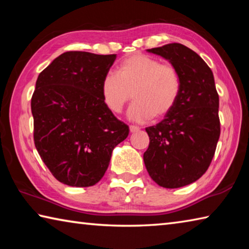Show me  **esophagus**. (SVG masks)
<instances>
[{
    "instance_id": "1",
    "label": "esophagus",
    "mask_w": 249,
    "mask_h": 249,
    "mask_svg": "<svg viewBox=\"0 0 249 249\" xmlns=\"http://www.w3.org/2000/svg\"><path fill=\"white\" fill-rule=\"evenodd\" d=\"M141 128L138 127V126H135V125H130L129 126V132L130 133H135V132H138Z\"/></svg>"
}]
</instances>
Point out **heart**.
<instances>
[{
  "mask_svg": "<svg viewBox=\"0 0 249 249\" xmlns=\"http://www.w3.org/2000/svg\"><path fill=\"white\" fill-rule=\"evenodd\" d=\"M181 88V77L176 67L138 53L123 59L115 74L104 75L101 96L105 107L114 114L123 112L133 96L135 102L128 111V119L144 123L154 116L161 119L169 114L178 102Z\"/></svg>",
  "mask_w": 249,
  "mask_h": 249,
  "instance_id": "obj_1",
  "label": "heart"
}]
</instances>
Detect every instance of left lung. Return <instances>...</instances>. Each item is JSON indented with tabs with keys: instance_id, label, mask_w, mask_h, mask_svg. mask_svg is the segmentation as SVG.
I'll return each mask as SVG.
<instances>
[{
	"instance_id": "left-lung-1",
	"label": "left lung",
	"mask_w": 249,
	"mask_h": 249,
	"mask_svg": "<svg viewBox=\"0 0 249 249\" xmlns=\"http://www.w3.org/2000/svg\"><path fill=\"white\" fill-rule=\"evenodd\" d=\"M176 67L181 77L178 102L160 123L146 128L144 162L160 187L181 188L208 170L221 134L218 94L212 70L192 49L178 43L147 49Z\"/></svg>"
}]
</instances>
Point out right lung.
Returning a JSON list of instances; mask_svg holds the SVG:
<instances>
[{"label": "right lung", "instance_id": "right-lung-1", "mask_svg": "<svg viewBox=\"0 0 249 249\" xmlns=\"http://www.w3.org/2000/svg\"><path fill=\"white\" fill-rule=\"evenodd\" d=\"M116 54L67 52L39 73L32 96L34 142L58 181L91 187L102 179L112 151L128 136L101 96Z\"/></svg>", "mask_w": 249, "mask_h": 249}]
</instances>
